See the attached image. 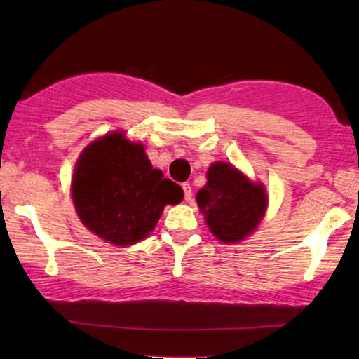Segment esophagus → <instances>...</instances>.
<instances>
[{"label":"esophagus","mask_w":359,"mask_h":359,"mask_svg":"<svg viewBox=\"0 0 359 359\" xmlns=\"http://www.w3.org/2000/svg\"><path fill=\"white\" fill-rule=\"evenodd\" d=\"M182 188H184V194H185V201L187 202H191L193 201V188L189 184H184L182 185Z\"/></svg>","instance_id":"obj_1"}]
</instances>
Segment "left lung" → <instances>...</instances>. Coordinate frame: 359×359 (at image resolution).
<instances>
[{
  "label": "left lung",
  "instance_id": "8db88e82",
  "mask_svg": "<svg viewBox=\"0 0 359 359\" xmlns=\"http://www.w3.org/2000/svg\"><path fill=\"white\" fill-rule=\"evenodd\" d=\"M207 180V185L197 191L196 201L210 231L225 243L243 241L265 215L269 196L264 185L255 184L225 162L212 163Z\"/></svg>",
  "mask_w": 359,
  "mask_h": 359
}]
</instances>
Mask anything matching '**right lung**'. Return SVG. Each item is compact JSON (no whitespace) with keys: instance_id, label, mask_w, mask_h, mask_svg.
<instances>
[{"instance_id":"add662e5","label":"right lung","mask_w":359,"mask_h":359,"mask_svg":"<svg viewBox=\"0 0 359 359\" xmlns=\"http://www.w3.org/2000/svg\"><path fill=\"white\" fill-rule=\"evenodd\" d=\"M71 189L83 225L120 247L147 238L166 205L184 199L182 188L152 168L143 144L117 131L83 149Z\"/></svg>"}]
</instances>
